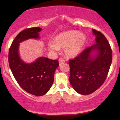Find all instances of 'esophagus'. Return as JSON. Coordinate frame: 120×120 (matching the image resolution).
Wrapping results in <instances>:
<instances>
[{
	"instance_id": "esophagus-1",
	"label": "esophagus",
	"mask_w": 120,
	"mask_h": 120,
	"mask_svg": "<svg viewBox=\"0 0 120 120\" xmlns=\"http://www.w3.org/2000/svg\"><path fill=\"white\" fill-rule=\"evenodd\" d=\"M59 63H60H60H63V62H64V60H63V59L60 58V59H59Z\"/></svg>"
}]
</instances>
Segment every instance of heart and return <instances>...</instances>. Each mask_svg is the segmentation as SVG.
Wrapping results in <instances>:
<instances>
[{
	"mask_svg": "<svg viewBox=\"0 0 120 120\" xmlns=\"http://www.w3.org/2000/svg\"><path fill=\"white\" fill-rule=\"evenodd\" d=\"M86 42L85 34L77 30H68L57 34L52 40L53 44H49V48L54 52L64 49L65 55L69 58H74L80 54Z\"/></svg>",
	"mask_w": 120,
	"mask_h": 120,
	"instance_id": "obj_1",
	"label": "heart"
}]
</instances>
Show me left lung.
Masks as SVG:
<instances>
[{"label": "left lung", "instance_id": "obj_1", "mask_svg": "<svg viewBox=\"0 0 120 120\" xmlns=\"http://www.w3.org/2000/svg\"><path fill=\"white\" fill-rule=\"evenodd\" d=\"M93 31L96 43L69 60L70 83L75 91L82 95L90 94L103 85L112 63V51L107 38L98 30ZM94 50L98 53L93 58L90 53Z\"/></svg>", "mask_w": 120, "mask_h": 120}]
</instances>
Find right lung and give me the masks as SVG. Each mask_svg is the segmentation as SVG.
<instances>
[{
  "label": "right lung",
  "mask_w": 120,
  "mask_h": 120,
  "mask_svg": "<svg viewBox=\"0 0 120 120\" xmlns=\"http://www.w3.org/2000/svg\"><path fill=\"white\" fill-rule=\"evenodd\" d=\"M39 27L21 31L15 38L9 48L8 62L12 74L18 84L25 91L35 96H42L49 91L54 80V73L59 65L57 60L45 57L26 64L19 55V43L30 38H39Z\"/></svg>",
  "instance_id": "add662e5"
}]
</instances>
